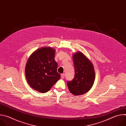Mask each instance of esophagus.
<instances>
[{
  "label": "esophagus",
  "instance_id": "1",
  "mask_svg": "<svg viewBox=\"0 0 126 126\" xmlns=\"http://www.w3.org/2000/svg\"><path fill=\"white\" fill-rule=\"evenodd\" d=\"M61 78L64 79V77H65V74H61Z\"/></svg>",
  "mask_w": 126,
  "mask_h": 126
}]
</instances>
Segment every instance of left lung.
<instances>
[{
  "mask_svg": "<svg viewBox=\"0 0 126 126\" xmlns=\"http://www.w3.org/2000/svg\"><path fill=\"white\" fill-rule=\"evenodd\" d=\"M75 76L73 80L67 81L70 92L74 96L83 95L92 88L95 80L94 66L81 52L73 55Z\"/></svg>",
  "mask_w": 126,
  "mask_h": 126,
  "instance_id": "left-lung-1",
  "label": "left lung"
}]
</instances>
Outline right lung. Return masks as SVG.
I'll use <instances>...</instances> for the list:
<instances>
[{
  "instance_id": "obj_1",
  "label": "right lung",
  "mask_w": 126,
  "mask_h": 126,
  "mask_svg": "<svg viewBox=\"0 0 126 126\" xmlns=\"http://www.w3.org/2000/svg\"><path fill=\"white\" fill-rule=\"evenodd\" d=\"M55 50L42 47L34 52L28 59L25 67L27 81L30 87L41 93H46L60 78L57 72Z\"/></svg>"
}]
</instances>
